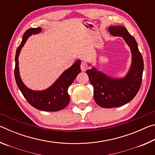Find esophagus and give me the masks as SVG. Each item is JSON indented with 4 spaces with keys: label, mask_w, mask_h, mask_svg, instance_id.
Instances as JSON below:
<instances>
[{
    "label": "esophagus",
    "mask_w": 155,
    "mask_h": 155,
    "mask_svg": "<svg viewBox=\"0 0 155 155\" xmlns=\"http://www.w3.org/2000/svg\"><path fill=\"white\" fill-rule=\"evenodd\" d=\"M88 68V66L87 65V64H85V63H81V69L82 70L83 72H85L86 70H87Z\"/></svg>",
    "instance_id": "1"
}]
</instances>
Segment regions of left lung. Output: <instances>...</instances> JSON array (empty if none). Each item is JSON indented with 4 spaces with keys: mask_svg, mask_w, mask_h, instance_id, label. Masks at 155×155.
Wrapping results in <instances>:
<instances>
[{
    "mask_svg": "<svg viewBox=\"0 0 155 155\" xmlns=\"http://www.w3.org/2000/svg\"><path fill=\"white\" fill-rule=\"evenodd\" d=\"M108 30L111 35L124 39L130 47L132 62L123 78L111 77L94 67L86 71L94 87V101L103 108L120 107L132 101L140 90L143 71V61L137 43L127 28L122 26H111Z\"/></svg>",
    "mask_w": 155,
    "mask_h": 155,
    "instance_id": "obj_1",
    "label": "left lung"
}]
</instances>
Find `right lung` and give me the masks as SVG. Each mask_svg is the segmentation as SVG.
I'll list each match as a JSON object with an SVG mask.
<instances>
[{
  "label": "right lung",
  "mask_w": 155,
  "mask_h": 155,
  "mask_svg": "<svg viewBox=\"0 0 155 155\" xmlns=\"http://www.w3.org/2000/svg\"><path fill=\"white\" fill-rule=\"evenodd\" d=\"M41 31L40 27L31 28L26 31L23 35L22 42L18 47L15 54V78L18 88L31 106L40 111H57L64 109L70 103V97L68 93V90L81 72V60H77L71 67L65 70L55 82L46 90L35 91L28 88L22 82L20 76L18 57L27 39L31 35L40 33Z\"/></svg>",
  "instance_id": "right-lung-1"
}]
</instances>
